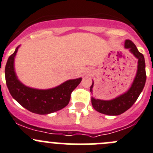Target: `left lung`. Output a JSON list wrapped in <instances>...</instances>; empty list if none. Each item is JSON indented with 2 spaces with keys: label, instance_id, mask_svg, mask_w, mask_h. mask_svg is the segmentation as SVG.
<instances>
[{
  "label": "left lung",
  "instance_id": "1",
  "mask_svg": "<svg viewBox=\"0 0 153 153\" xmlns=\"http://www.w3.org/2000/svg\"><path fill=\"white\" fill-rule=\"evenodd\" d=\"M125 47L127 49H129L130 51L134 55V56L137 58V72L131 88L125 94L112 100H101L94 99L93 97L91 98V102L94 109L105 115H118L130 109L133 104L136 102L145 86L146 75V65L143 55L138 51L136 45L131 40L125 41ZM93 86H94V82L91 86L90 89L91 92L93 91Z\"/></svg>",
  "mask_w": 153,
  "mask_h": 153
}]
</instances>
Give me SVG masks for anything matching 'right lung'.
I'll return each instance as SVG.
<instances>
[{
  "label": "right lung",
  "instance_id": "add662e5",
  "mask_svg": "<svg viewBox=\"0 0 153 153\" xmlns=\"http://www.w3.org/2000/svg\"><path fill=\"white\" fill-rule=\"evenodd\" d=\"M18 48L10 56L5 66L6 84L11 96L24 108L39 115L52 113L66 106L71 94L79 85L81 78L68 80L59 86L48 90H38L25 86L17 79L14 71V57Z\"/></svg>",
  "mask_w": 153,
  "mask_h": 153
}]
</instances>
